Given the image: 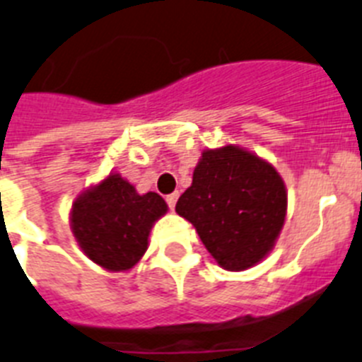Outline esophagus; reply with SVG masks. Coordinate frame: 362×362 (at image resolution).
Listing matches in <instances>:
<instances>
[{
    "mask_svg": "<svg viewBox=\"0 0 362 362\" xmlns=\"http://www.w3.org/2000/svg\"><path fill=\"white\" fill-rule=\"evenodd\" d=\"M177 197H179V194H177V192H174V194H168V196H166V203H168V206H170V209H174V206H175V203H177Z\"/></svg>",
    "mask_w": 362,
    "mask_h": 362,
    "instance_id": "34e87169",
    "label": "esophagus"
}]
</instances>
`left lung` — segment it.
<instances>
[{
    "instance_id": "obj_1",
    "label": "left lung",
    "mask_w": 362,
    "mask_h": 362,
    "mask_svg": "<svg viewBox=\"0 0 362 362\" xmlns=\"http://www.w3.org/2000/svg\"><path fill=\"white\" fill-rule=\"evenodd\" d=\"M175 212L196 227L227 271H245L273 251L286 221L287 190L271 163L245 148L205 150Z\"/></svg>"
}]
</instances>
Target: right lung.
I'll return each mask as SVG.
<instances>
[{"label": "right lung", "mask_w": 362, "mask_h": 362, "mask_svg": "<svg viewBox=\"0 0 362 362\" xmlns=\"http://www.w3.org/2000/svg\"><path fill=\"white\" fill-rule=\"evenodd\" d=\"M166 211L159 194H139L113 172L73 202L71 230L82 252L102 269L129 271L146 252L151 227Z\"/></svg>", "instance_id": "1"}]
</instances>
